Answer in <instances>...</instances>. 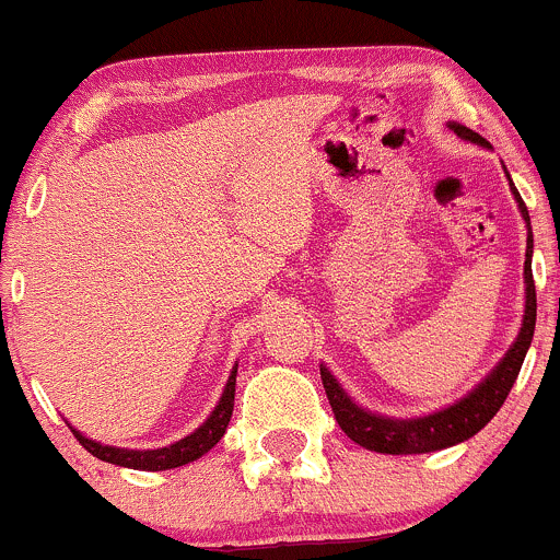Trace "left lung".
<instances>
[{"label": "left lung", "instance_id": "1", "mask_svg": "<svg viewBox=\"0 0 560 560\" xmlns=\"http://www.w3.org/2000/svg\"><path fill=\"white\" fill-rule=\"evenodd\" d=\"M451 129L460 140L477 142V145L486 148L488 142L482 140L477 131L466 129L460 124H451ZM510 177V175H506ZM512 186V180H510ZM517 207H521V215L528 226V247H526V267H523V278H526V315H523V326L517 339L512 342V348L506 350L504 359L495 364V369L477 385L475 390L464 396L455 405L440 409V412L423 415V418H385V415L369 412V409L359 407L348 394L342 390V385L334 380V374L326 366H320V380L323 388H326L328 405L334 409V418H337L339 429L350 436L353 442H359L361 447L374 453H390V455H412V453H434L445 451V447L458 445V442L469 440L477 431L486 429L488 420L499 412V407L504 405V399L510 396L512 385H515L517 374H521L523 359L528 353V345L534 339V326H537V288H534V275H532V247H534V234H532V218H528L526 205H523L521 194L512 186Z\"/></svg>", "mask_w": 560, "mask_h": 560}]
</instances>
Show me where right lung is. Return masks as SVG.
Instances as JSON below:
<instances>
[{"mask_svg": "<svg viewBox=\"0 0 560 560\" xmlns=\"http://www.w3.org/2000/svg\"><path fill=\"white\" fill-rule=\"evenodd\" d=\"M234 385H237V366L232 369L229 374V383L223 388L221 401H218L215 409H212L210 418L188 434L186 440L175 442V445L159 447V451H126V447H109L102 445V442L89 440V436L80 434L78 429H72V434L78 436L80 445L85 447L91 455H96L100 460H107V464L115 466H126V469H142V471H164V469H175V466L191 464V460L201 458L207 451L221 442V436L226 434V425L232 420V409H234Z\"/></svg>", "mask_w": 560, "mask_h": 560, "instance_id": "1", "label": "right lung"}]
</instances>
